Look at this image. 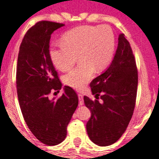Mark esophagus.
<instances>
[{
  "instance_id": "1",
  "label": "esophagus",
  "mask_w": 159,
  "mask_h": 159,
  "mask_svg": "<svg viewBox=\"0 0 159 159\" xmlns=\"http://www.w3.org/2000/svg\"><path fill=\"white\" fill-rule=\"evenodd\" d=\"M78 99H79V105H83V95L82 94H78Z\"/></svg>"
}]
</instances>
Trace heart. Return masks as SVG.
<instances>
[{
	"mask_svg": "<svg viewBox=\"0 0 159 159\" xmlns=\"http://www.w3.org/2000/svg\"><path fill=\"white\" fill-rule=\"evenodd\" d=\"M114 50L115 36L109 26L84 25L67 32L61 42L51 44L49 55L55 68L61 71L72 68L79 56L81 63L63 76V82L82 90L93 78L95 68L102 70L110 63Z\"/></svg>",
	"mask_w": 159,
	"mask_h": 159,
	"instance_id": "1",
	"label": "heart"
}]
</instances>
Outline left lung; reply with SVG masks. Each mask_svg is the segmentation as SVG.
I'll use <instances>...</instances> for the list:
<instances>
[{"mask_svg":"<svg viewBox=\"0 0 159 159\" xmlns=\"http://www.w3.org/2000/svg\"><path fill=\"white\" fill-rule=\"evenodd\" d=\"M137 85L135 57L130 43L121 33L111 64L90 84L96 100L84 96L85 104L91 113L86 131L93 143L108 146L124 133L135 109ZM99 97L101 102L98 100Z\"/></svg>","mask_w":159,"mask_h":159,"instance_id":"left-lung-1","label":"left lung"}]
</instances>
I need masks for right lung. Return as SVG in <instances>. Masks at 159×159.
Listing matches in <instances>:
<instances>
[{
	"label": "right lung",
	"mask_w": 159,
	"mask_h": 159,
	"mask_svg": "<svg viewBox=\"0 0 159 159\" xmlns=\"http://www.w3.org/2000/svg\"><path fill=\"white\" fill-rule=\"evenodd\" d=\"M64 24L40 21L26 33L19 47L16 71L17 93L26 124L37 140L46 145L64 141L67 126L78 105L77 93L64 87L61 97L50 100L51 91L62 83L50 58V36Z\"/></svg>",
	"instance_id": "add662e5"
}]
</instances>
